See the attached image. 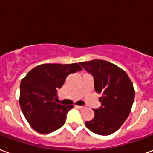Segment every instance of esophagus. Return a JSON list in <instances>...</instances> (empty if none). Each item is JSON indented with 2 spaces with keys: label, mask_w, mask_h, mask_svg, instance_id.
Returning <instances> with one entry per match:
<instances>
[{
  "label": "esophagus",
  "mask_w": 153,
  "mask_h": 153,
  "mask_svg": "<svg viewBox=\"0 0 153 153\" xmlns=\"http://www.w3.org/2000/svg\"><path fill=\"white\" fill-rule=\"evenodd\" d=\"M76 107L77 108H79V109H83V108H84L83 106H79V105H76Z\"/></svg>",
  "instance_id": "obj_1"
}]
</instances>
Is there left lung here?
Listing matches in <instances>:
<instances>
[{"instance_id": "obj_1", "label": "left lung", "mask_w": 153, "mask_h": 153, "mask_svg": "<svg viewBox=\"0 0 153 153\" xmlns=\"http://www.w3.org/2000/svg\"><path fill=\"white\" fill-rule=\"evenodd\" d=\"M80 65L94 76L95 91L101 94V106L93 110L94 118L85 122V125L96 134H112L131 112L135 97L132 81L122 68L106 60H93Z\"/></svg>"}]
</instances>
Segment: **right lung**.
Here are the masks:
<instances>
[{
  "label": "right lung",
  "mask_w": 153,
  "mask_h": 153,
  "mask_svg": "<svg viewBox=\"0 0 153 153\" xmlns=\"http://www.w3.org/2000/svg\"><path fill=\"white\" fill-rule=\"evenodd\" d=\"M79 64H43L36 66L21 80L19 104L24 116L37 132L47 134L62 127L73 105L56 103L57 89L71 73L80 71Z\"/></svg>",
  "instance_id": "right-lung-1"
}]
</instances>
